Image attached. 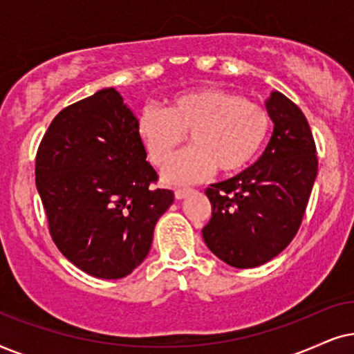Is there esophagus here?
I'll return each instance as SVG.
<instances>
[{
    "label": "esophagus",
    "instance_id": "34e87169",
    "mask_svg": "<svg viewBox=\"0 0 354 354\" xmlns=\"http://www.w3.org/2000/svg\"><path fill=\"white\" fill-rule=\"evenodd\" d=\"M192 192H194L192 187H178V189L174 191V197H176V199H185V197L192 194Z\"/></svg>",
    "mask_w": 354,
    "mask_h": 354
}]
</instances>
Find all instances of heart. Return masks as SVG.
<instances>
[{"instance_id": "heart-1", "label": "heart", "mask_w": 354, "mask_h": 354, "mask_svg": "<svg viewBox=\"0 0 354 354\" xmlns=\"http://www.w3.org/2000/svg\"><path fill=\"white\" fill-rule=\"evenodd\" d=\"M136 131L155 167L167 163L189 134L192 147L163 169V180L169 185H186L204 180L215 167L221 173L248 167L266 142L270 113L239 93L199 88L169 98L167 108L144 105Z\"/></svg>"}]
</instances>
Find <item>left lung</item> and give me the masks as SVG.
Instances as JSON below:
<instances>
[{"mask_svg": "<svg viewBox=\"0 0 354 354\" xmlns=\"http://www.w3.org/2000/svg\"><path fill=\"white\" fill-rule=\"evenodd\" d=\"M273 134L262 157L238 176L207 187L212 218L202 236L216 257L252 268L283 251L303 223L319 160L298 105L273 92L267 102Z\"/></svg>", "mask_w": 354, "mask_h": 354, "instance_id": "obj_1", "label": "left lung"}]
</instances>
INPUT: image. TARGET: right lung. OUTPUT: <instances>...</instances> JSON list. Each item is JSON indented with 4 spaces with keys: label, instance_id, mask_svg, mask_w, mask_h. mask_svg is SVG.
Masks as SVG:
<instances>
[{
    "label": "right lung",
    "instance_id": "obj_1",
    "mask_svg": "<svg viewBox=\"0 0 354 354\" xmlns=\"http://www.w3.org/2000/svg\"><path fill=\"white\" fill-rule=\"evenodd\" d=\"M115 88L61 110L35 157V185L48 232L63 256L88 275L116 280L140 266L153 228L174 201Z\"/></svg>",
    "mask_w": 354,
    "mask_h": 354
}]
</instances>
